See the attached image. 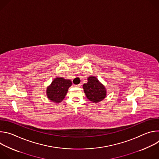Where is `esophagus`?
I'll return each instance as SVG.
<instances>
[{
	"mask_svg": "<svg viewBox=\"0 0 159 159\" xmlns=\"http://www.w3.org/2000/svg\"><path fill=\"white\" fill-rule=\"evenodd\" d=\"M81 85V84H78V85H75L74 86L75 87H80Z\"/></svg>",
	"mask_w": 159,
	"mask_h": 159,
	"instance_id": "obj_1",
	"label": "esophagus"
}]
</instances>
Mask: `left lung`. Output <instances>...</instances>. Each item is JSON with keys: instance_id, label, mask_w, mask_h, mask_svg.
<instances>
[{"instance_id": "obj_1", "label": "left lung", "mask_w": 159, "mask_h": 159, "mask_svg": "<svg viewBox=\"0 0 159 159\" xmlns=\"http://www.w3.org/2000/svg\"><path fill=\"white\" fill-rule=\"evenodd\" d=\"M88 82L83 85L84 93L87 99L93 102H98L106 96V90L95 77H89Z\"/></svg>"}]
</instances>
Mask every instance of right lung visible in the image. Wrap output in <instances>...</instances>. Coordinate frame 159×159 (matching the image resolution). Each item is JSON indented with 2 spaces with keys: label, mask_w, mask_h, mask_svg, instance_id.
Segmentation results:
<instances>
[{
  "label": "right lung",
  "mask_w": 159,
  "mask_h": 159,
  "mask_svg": "<svg viewBox=\"0 0 159 159\" xmlns=\"http://www.w3.org/2000/svg\"><path fill=\"white\" fill-rule=\"evenodd\" d=\"M72 82L63 78H56L48 87L47 94L49 99L54 102H60L66 96Z\"/></svg>",
  "instance_id": "obj_1"
}]
</instances>
